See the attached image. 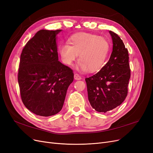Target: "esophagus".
Listing matches in <instances>:
<instances>
[{"mask_svg": "<svg viewBox=\"0 0 153 153\" xmlns=\"http://www.w3.org/2000/svg\"><path fill=\"white\" fill-rule=\"evenodd\" d=\"M74 78H75V80H80L82 79L81 76L79 75H78V74H76V73H75V75H74Z\"/></svg>", "mask_w": 153, "mask_h": 153, "instance_id": "1", "label": "esophagus"}]
</instances>
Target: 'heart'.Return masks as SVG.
<instances>
[{
    "mask_svg": "<svg viewBox=\"0 0 153 153\" xmlns=\"http://www.w3.org/2000/svg\"><path fill=\"white\" fill-rule=\"evenodd\" d=\"M69 42L62 43L59 47V53L62 62L72 66L79 55L76 66L83 72L89 69L97 72L102 69L107 61L110 53V43L103 37L90 33H77L71 36Z\"/></svg>",
    "mask_w": 153,
    "mask_h": 153,
    "instance_id": "b5f03b06",
    "label": "heart"
}]
</instances>
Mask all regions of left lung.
Returning a JSON list of instances; mask_svg holds the SVG:
<instances>
[{
  "label": "left lung",
  "instance_id": "obj_1",
  "mask_svg": "<svg viewBox=\"0 0 153 153\" xmlns=\"http://www.w3.org/2000/svg\"><path fill=\"white\" fill-rule=\"evenodd\" d=\"M109 33L113 48L108 61L99 72L85 78L91 106L97 112L104 113L123 102L130 78L128 51L117 34L110 30Z\"/></svg>",
  "mask_w": 153,
  "mask_h": 153
}]
</instances>
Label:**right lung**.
<instances>
[{
  "instance_id": "add662e5",
  "label": "right lung",
  "mask_w": 153,
  "mask_h": 153,
  "mask_svg": "<svg viewBox=\"0 0 153 153\" xmlns=\"http://www.w3.org/2000/svg\"><path fill=\"white\" fill-rule=\"evenodd\" d=\"M39 30L22 50L18 80L23 103L31 112L48 117L61 110L73 71L59 61L57 35Z\"/></svg>"
}]
</instances>
